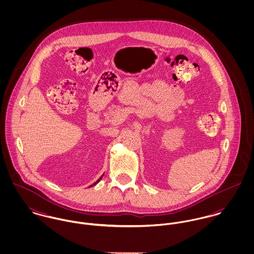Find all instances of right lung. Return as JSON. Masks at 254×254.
Masks as SVG:
<instances>
[{
	"mask_svg": "<svg viewBox=\"0 0 254 254\" xmlns=\"http://www.w3.org/2000/svg\"><path fill=\"white\" fill-rule=\"evenodd\" d=\"M103 176H104V175H103ZM103 176H102V177H103ZM102 177H101V178H100V179H99V180H98V181L95 182V183H94V184H93V185H92V186H95V185H96V184H98V183H99V182H100V180H101V179H102ZM92 186H91V187H92Z\"/></svg>",
	"mask_w": 254,
	"mask_h": 254,
	"instance_id": "add662e5",
	"label": "right lung"
}]
</instances>
